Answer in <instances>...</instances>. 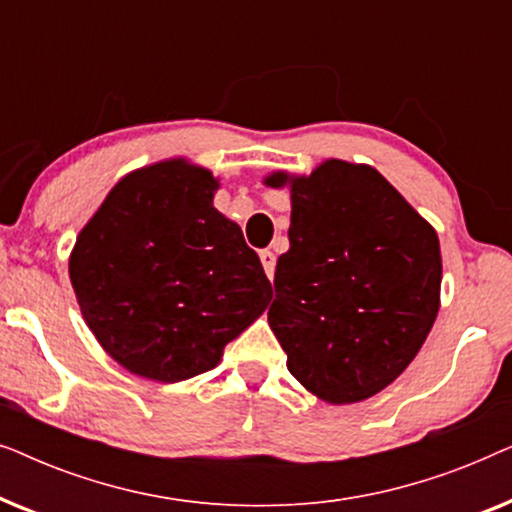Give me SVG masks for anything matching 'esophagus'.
Instances as JSON below:
<instances>
[{"label": "esophagus", "mask_w": 512, "mask_h": 512, "mask_svg": "<svg viewBox=\"0 0 512 512\" xmlns=\"http://www.w3.org/2000/svg\"><path fill=\"white\" fill-rule=\"evenodd\" d=\"M261 263H263V270H265V275H268V279L275 277V265H277V258H275V254H272L270 249L261 251Z\"/></svg>", "instance_id": "1"}]
</instances>
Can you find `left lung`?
<instances>
[{
  "instance_id": "left-lung-1",
  "label": "left lung",
  "mask_w": 512,
  "mask_h": 512,
  "mask_svg": "<svg viewBox=\"0 0 512 512\" xmlns=\"http://www.w3.org/2000/svg\"><path fill=\"white\" fill-rule=\"evenodd\" d=\"M291 191L286 254L268 324L286 368L331 405L380 394L410 366L440 307L436 230L375 167L328 158L310 174L277 170Z\"/></svg>"
}]
</instances>
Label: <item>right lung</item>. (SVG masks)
Wrapping results in <instances>:
<instances>
[{
    "mask_svg": "<svg viewBox=\"0 0 512 512\" xmlns=\"http://www.w3.org/2000/svg\"><path fill=\"white\" fill-rule=\"evenodd\" d=\"M219 179L188 158L125 174L81 228L69 279L83 319L118 366L174 384L219 366L268 307L272 286Z\"/></svg>",
    "mask_w": 512,
    "mask_h": 512,
    "instance_id": "right-lung-1",
    "label": "right lung"
}]
</instances>
